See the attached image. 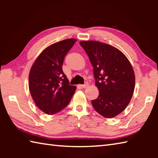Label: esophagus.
Here are the masks:
<instances>
[{
	"label": "esophagus",
	"instance_id": "1",
	"mask_svg": "<svg viewBox=\"0 0 158 158\" xmlns=\"http://www.w3.org/2000/svg\"><path fill=\"white\" fill-rule=\"evenodd\" d=\"M78 86L79 88H82V89H85V88H87L88 86H89V84L88 83H85V84H83V85H79Z\"/></svg>",
	"mask_w": 158,
	"mask_h": 158
}]
</instances>
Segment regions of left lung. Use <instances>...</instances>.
I'll return each mask as SVG.
<instances>
[{"mask_svg": "<svg viewBox=\"0 0 158 158\" xmlns=\"http://www.w3.org/2000/svg\"><path fill=\"white\" fill-rule=\"evenodd\" d=\"M80 45L93 67L99 96L91 101L98 113L114 118L130 103L135 87L132 66L123 53L111 45L98 41H81Z\"/></svg>", "mask_w": 158, "mask_h": 158, "instance_id": "obj_1", "label": "left lung"}]
</instances>
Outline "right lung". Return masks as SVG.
I'll return each mask as SVG.
<instances>
[{
    "label": "right lung",
    "instance_id": "obj_1",
    "mask_svg": "<svg viewBox=\"0 0 158 158\" xmlns=\"http://www.w3.org/2000/svg\"><path fill=\"white\" fill-rule=\"evenodd\" d=\"M77 42L71 38L56 42L42 51L32 65L28 86L35 105L52 115L68 105L77 87L70 85L62 65L65 55Z\"/></svg>",
    "mask_w": 158,
    "mask_h": 158
}]
</instances>
